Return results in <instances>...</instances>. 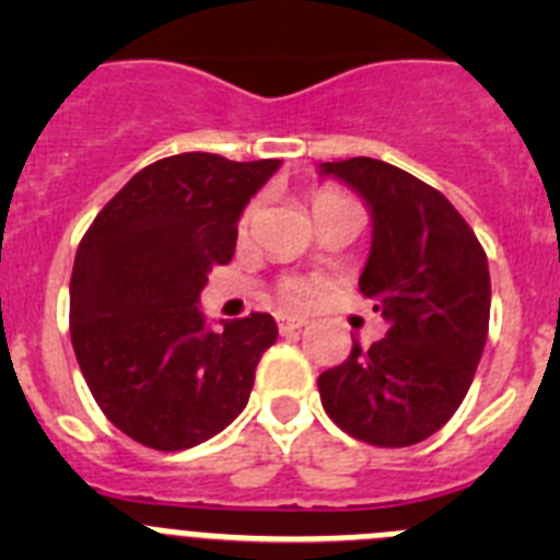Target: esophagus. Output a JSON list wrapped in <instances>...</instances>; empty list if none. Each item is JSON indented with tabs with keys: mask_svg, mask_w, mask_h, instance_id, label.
<instances>
[{
	"mask_svg": "<svg viewBox=\"0 0 560 560\" xmlns=\"http://www.w3.org/2000/svg\"><path fill=\"white\" fill-rule=\"evenodd\" d=\"M277 325H280V330L283 334H291V330H300L308 325V319L305 316H294V314H280L277 316Z\"/></svg>",
	"mask_w": 560,
	"mask_h": 560,
	"instance_id": "obj_1",
	"label": "esophagus"
}]
</instances>
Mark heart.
I'll list each match as a JSON object with an SVG mask.
<instances>
[{"instance_id": "1", "label": "heart", "mask_w": 560, "mask_h": 560, "mask_svg": "<svg viewBox=\"0 0 560 560\" xmlns=\"http://www.w3.org/2000/svg\"><path fill=\"white\" fill-rule=\"evenodd\" d=\"M323 199H336V196H319L316 201H323ZM249 219H252V210L244 215V226L249 224ZM280 294H283L289 303H300V300H303V294H305V285L300 283V280H289V283H283Z\"/></svg>"}]
</instances>
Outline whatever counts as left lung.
<instances>
[{
    "label": "left lung",
    "instance_id": "left-lung-1",
    "mask_svg": "<svg viewBox=\"0 0 560 560\" xmlns=\"http://www.w3.org/2000/svg\"><path fill=\"white\" fill-rule=\"evenodd\" d=\"M373 219L359 289L387 336L319 375L336 427L373 446H415L446 427L471 387L491 316V275L452 201L412 173L370 156L323 162Z\"/></svg>",
    "mask_w": 560,
    "mask_h": 560
}]
</instances>
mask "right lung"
Returning <instances> with one entry per match:
<instances>
[{
  "mask_svg": "<svg viewBox=\"0 0 560 560\" xmlns=\"http://www.w3.org/2000/svg\"><path fill=\"white\" fill-rule=\"evenodd\" d=\"M280 160L179 153L142 167L92 221L69 283L78 364L114 427L156 452H182L244 412L271 314L221 319L199 296L230 264L237 221Z\"/></svg>",
  "mask_w": 560,
  "mask_h": 560,
  "instance_id": "obj_1",
  "label": "right lung"
}]
</instances>
